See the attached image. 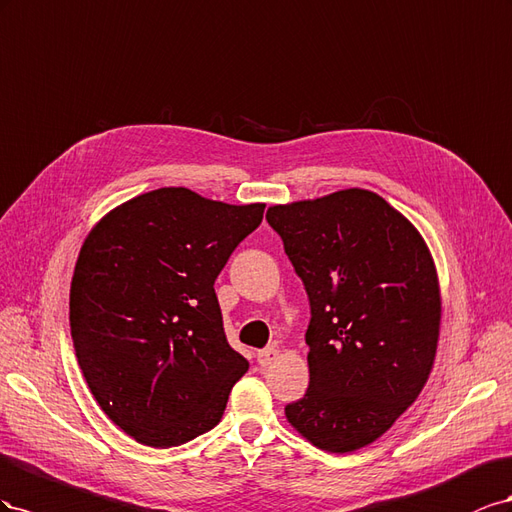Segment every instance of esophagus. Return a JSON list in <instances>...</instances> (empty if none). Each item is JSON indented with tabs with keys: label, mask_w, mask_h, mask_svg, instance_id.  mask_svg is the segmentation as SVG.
I'll list each match as a JSON object with an SVG mask.
<instances>
[{
	"label": "esophagus",
	"mask_w": 512,
	"mask_h": 512,
	"mask_svg": "<svg viewBox=\"0 0 512 512\" xmlns=\"http://www.w3.org/2000/svg\"><path fill=\"white\" fill-rule=\"evenodd\" d=\"M276 358H279V349L276 347H266L261 349V352H257V362L261 367H268V364H272Z\"/></svg>",
	"instance_id": "esophagus-1"
}]
</instances>
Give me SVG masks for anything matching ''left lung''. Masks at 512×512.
<instances>
[{
    "label": "left lung",
    "mask_w": 512,
    "mask_h": 512,
    "mask_svg": "<svg viewBox=\"0 0 512 512\" xmlns=\"http://www.w3.org/2000/svg\"><path fill=\"white\" fill-rule=\"evenodd\" d=\"M266 218L311 304V382L285 416L321 450L367 446L416 401L433 367L442 304L429 248L362 188L274 206Z\"/></svg>",
    "instance_id": "left-lung-1"
}]
</instances>
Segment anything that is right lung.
<instances>
[{
    "instance_id": "obj_1",
    "label": "right lung",
    "mask_w": 512,
    "mask_h": 512,
    "mask_svg": "<svg viewBox=\"0 0 512 512\" xmlns=\"http://www.w3.org/2000/svg\"><path fill=\"white\" fill-rule=\"evenodd\" d=\"M264 208L158 188L109 212L83 242L72 343L96 403L137 442L180 446L221 420L248 362L227 343L214 281Z\"/></svg>"
}]
</instances>
